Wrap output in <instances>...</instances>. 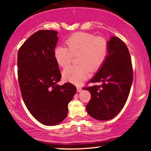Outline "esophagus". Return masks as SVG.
I'll list each match as a JSON object with an SVG mask.
<instances>
[{
	"label": "esophagus",
	"instance_id": "1",
	"mask_svg": "<svg viewBox=\"0 0 151 151\" xmlns=\"http://www.w3.org/2000/svg\"><path fill=\"white\" fill-rule=\"evenodd\" d=\"M77 90L78 92H80V91H81V86H77Z\"/></svg>",
	"mask_w": 151,
	"mask_h": 151
}]
</instances>
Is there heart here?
<instances>
[{"label": "heart", "mask_w": 151, "mask_h": 151, "mask_svg": "<svg viewBox=\"0 0 151 151\" xmlns=\"http://www.w3.org/2000/svg\"><path fill=\"white\" fill-rule=\"evenodd\" d=\"M65 45L56 47L54 56L58 64L66 67L74 56L79 65L70 66L63 71L65 80L79 84L89 77V72H96L104 65L109 52V44L105 37L88 32H75L66 40Z\"/></svg>", "instance_id": "b5f03b06"}]
</instances>
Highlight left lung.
Listing matches in <instances>:
<instances>
[{"label":"left lung","mask_w":151,"mask_h":151,"mask_svg":"<svg viewBox=\"0 0 151 151\" xmlns=\"http://www.w3.org/2000/svg\"><path fill=\"white\" fill-rule=\"evenodd\" d=\"M108 57L89 83L101 85L84 86L91 99L86 111L91 117L106 121L115 117L125 105L133 82V67L126 45L120 38L112 37L109 42Z\"/></svg>","instance_id":"left-lung-1"}]
</instances>
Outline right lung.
Masks as SVG:
<instances>
[{"instance_id":"1","label":"right lung","mask_w":151,"mask_h":151,"mask_svg":"<svg viewBox=\"0 0 151 151\" xmlns=\"http://www.w3.org/2000/svg\"><path fill=\"white\" fill-rule=\"evenodd\" d=\"M55 30H39L18 52V78L24 103L30 114L46 126L60 124L77 88L70 82L57 84L62 75L54 51L58 40Z\"/></svg>"}]
</instances>
